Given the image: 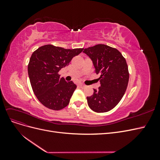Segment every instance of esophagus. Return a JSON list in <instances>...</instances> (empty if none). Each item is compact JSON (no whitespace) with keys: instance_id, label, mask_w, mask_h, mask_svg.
I'll return each mask as SVG.
<instances>
[{"instance_id":"1","label":"esophagus","mask_w":160,"mask_h":160,"mask_svg":"<svg viewBox=\"0 0 160 160\" xmlns=\"http://www.w3.org/2000/svg\"><path fill=\"white\" fill-rule=\"evenodd\" d=\"M79 86L81 87V88H85V85H84L83 84H82V83H79Z\"/></svg>"}]
</instances>
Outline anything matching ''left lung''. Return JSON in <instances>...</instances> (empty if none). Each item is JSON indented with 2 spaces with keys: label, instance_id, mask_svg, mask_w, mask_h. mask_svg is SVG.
Segmentation results:
<instances>
[{
  "label": "left lung",
  "instance_id": "obj_1",
  "mask_svg": "<svg viewBox=\"0 0 160 160\" xmlns=\"http://www.w3.org/2000/svg\"><path fill=\"white\" fill-rule=\"evenodd\" d=\"M83 52L93 61L96 73L101 75V86L87 98L89 107L97 113L108 112L119 103L128 88L126 61L118 49L103 44L87 48Z\"/></svg>",
  "mask_w": 160,
  "mask_h": 160
}]
</instances>
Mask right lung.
I'll list each match as a JSON object with an SVG mask.
<instances>
[{
	"instance_id": "obj_1",
	"label": "right lung",
	"mask_w": 160,
	"mask_h": 160,
	"mask_svg": "<svg viewBox=\"0 0 160 160\" xmlns=\"http://www.w3.org/2000/svg\"><path fill=\"white\" fill-rule=\"evenodd\" d=\"M84 49H66L52 45L34 51L28 65V74L34 93L46 108L61 110L68 105L77 85L60 78L59 71Z\"/></svg>"
}]
</instances>
